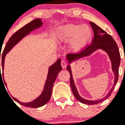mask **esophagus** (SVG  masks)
<instances>
[{"label": "esophagus", "instance_id": "34e87169", "mask_svg": "<svg viewBox=\"0 0 125 125\" xmlns=\"http://www.w3.org/2000/svg\"><path fill=\"white\" fill-rule=\"evenodd\" d=\"M61 64L62 68H65L66 67V66H67V62H66V61L62 60L61 61Z\"/></svg>", "mask_w": 125, "mask_h": 125}]
</instances>
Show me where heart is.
<instances>
[{"instance_id": "obj_1", "label": "heart", "mask_w": 125, "mask_h": 125, "mask_svg": "<svg viewBox=\"0 0 125 125\" xmlns=\"http://www.w3.org/2000/svg\"><path fill=\"white\" fill-rule=\"evenodd\" d=\"M93 31L88 25L68 24L59 29L57 39L59 42H69V47L73 51L77 52L83 49L91 41Z\"/></svg>"}]
</instances>
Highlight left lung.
Listing matches in <instances>:
<instances>
[{
	"mask_svg": "<svg viewBox=\"0 0 125 125\" xmlns=\"http://www.w3.org/2000/svg\"><path fill=\"white\" fill-rule=\"evenodd\" d=\"M89 23L91 24V27L93 30L94 35L93 40L92 41V42H91V44L88 46L86 47H85L84 49H83L81 51L78 53L68 54L66 55V57H67L69 63H71V62L75 60V59H78L81 57L89 56L91 54H92L93 52L99 49H101L106 52L110 56V58L111 61V64H112V70L115 74L114 84H113V86L111 88V90L109 91L108 94L104 98H102L101 100H97V101H90V100H84L79 95L77 89L75 86L74 80L73 79L72 73H71V70L70 66L69 65L67 67V69L70 74L71 88L75 98L79 102L82 103L93 105V104H96L102 102L105 99L110 97L111 94V93L113 91V89H114L115 85L116 84L118 79L119 66L120 64V54L116 43L110 34H107L106 32L103 31L100 27H98V25H96L94 23L92 22H90Z\"/></svg>",
	"mask_w": 125,
	"mask_h": 125,
	"instance_id": "1",
	"label": "left lung"
}]
</instances>
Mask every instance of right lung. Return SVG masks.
Wrapping results in <instances>:
<instances>
[{
	"label": "right lung",
	"instance_id": "1",
	"mask_svg": "<svg viewBox=\"0 0 125 125\" xmlns=\"http://www.w3.org/2000/svg\"><path fill=\"white\" fill-rule=\"evenodd\" d=\"M42 24L41 20L40 19H36L34 20L31 22L28 23L24 27L19 29L16 32L14 33L12 36H11L9 40L7 42L6 46L4 48L3 52L1 57H2V74H1V71L0 69V79L2 78V76L4 78V73H3V70H4V60H5V57L6 56L7 53H8L9 51L12 48L13 46L15 45L22 39L27 34L30 33L31 31H32L33 30L36 28L41 27ZM62 70V67L61 66V59H57V61L55 62L53 65H52L50 68H49V72L48 75L46 79V82L45 83L44 88L43 90L42 93L39 96L36 100L32 101V102L27 103H24L20 102L16 98L12 97L15 101H17L19 103L22 104V106L26 107H29V108H39V107L42 106L47 103L48 101L50 100L51 96L52 89L53 84L55 82L57 75L59 74L61 71ZM5 84L6 83H5Z\"/></svg>",
	"mask_w": 125,
	"mask_h": 125
}]
</instances>
